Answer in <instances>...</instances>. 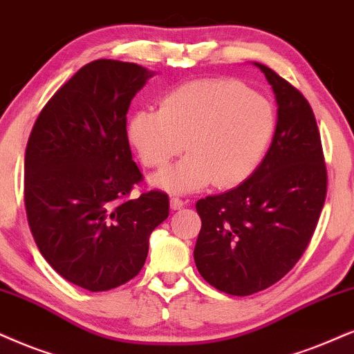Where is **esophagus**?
Returning a JSON list of instances; mask_svg holds the SVG:
<instances>
[{
  "label": "esophagus",
  "mask_w": 354,
  "mask_h": 354,
  "mask_svg": "<svg viewBox=\"0 0 354 354\" xmlns=\"http://www.w3.org/2000/svg\"><path fill=\"white\" fill-rule=\"evenodd\" d=\"M186 205V203L180 198H171L169 199V207H171L173 210H180Z\"/></svg>",
  "instance_id": "1"
}]
</instances>
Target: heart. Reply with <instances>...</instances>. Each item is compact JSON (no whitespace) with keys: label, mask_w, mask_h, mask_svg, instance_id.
<instances>
[{"label":"heart","mask_w":354,"mask_h":354,"mask_svg":"<svg viewBox=\"0 0 354 354\" xmlns=\"http://www.w3.org/2000/svg\"><path fill=\"white\" fill-rule=\"evenodd\" d=\"M271 102L235 80H196L174 88L158 111L129 122V140L149 168H165L183 147L186 156L151 178L169 192H196L210 183L234 187L261 163L274 133Z\"/></svg>","instance_id":"obj_1"}]
</instances>
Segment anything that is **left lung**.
Returning <instances> with one entry per match:
<instances>
[{
    "instance_id": "left-lung-1",
    "label": "left lung",
    "mask_w": 354,
    "mask_h": 354,
    "mask_svg": "<svg viewBox=\"0 0 354 354\" xmlns=\"http://www.w3.org/2000/svg\"><path fill=\"white\" fill-rule=\"evenodd\" d=\"M277 122L259 167L234 189L198 201L194 248L201 276L230 296H250L288 274L306 252L326 196L315 115L306 97L266 65Z\"/></svg>"
}]
</instances>
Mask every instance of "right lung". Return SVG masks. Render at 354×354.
Wrapping results in <instances>:
<instances>
[{
	"instance_id": "add662e5",
	"label": "right lung",
	"mask_w": 354,
	"mask_h": 354,
	"mask_svg": "<svg viewBox=\"0 0 354 354\" xmlns=\"http://www.w3.org/2000/svg\"><path fill=\"white\" fill-rule=\"evenodd\" d=\"M153 75L106 58L84 65L44 107L26 149L24 201L35 243L58 274L91 292L138 274L151 232L169 214L165 192L127 199L142 173L125 115Z\"/></svg>"
}]
</instances>
